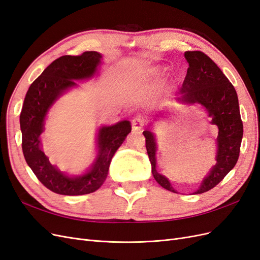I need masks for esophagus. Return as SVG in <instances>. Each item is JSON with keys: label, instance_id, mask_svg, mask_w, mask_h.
Wrapping results in <instances>:
<instances>
[{"label": "esophagus", "instance_id": "obj_1", "mask_svg": "<svg viewBox=\"0 0 260 260\" xmlns=\"http://www.w3.org/2000/svg\"><path fill=\"white\" fill-rule=\"evenodd\" d=\"M144 124H145V118H144V116L142 114L137 115L132 119V129L133 130H136V131L141 130V129L144 127Z\"/></svg>", "mask_w": 260, "mask_h": 260}]
</instances>
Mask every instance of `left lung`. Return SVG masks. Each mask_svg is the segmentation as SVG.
I'll use <instances>...</instances> for the list:
<instances>
[{"label": "left lung", "mask_w": 260, "mask_h": 260, "mask_svg": "<svg viewBox=\"0 0 260 260\" xmlns=\"http://www.w3.org/2000/svg\"><path fill=\"white\" fill-rule=\"evenodd\" d=\"M184 56L188 68L178 101L203 105L212 117L211 123L216 124L219 130L217 164L195 192L202 194L222 181L237 164L243 138V122L237 91L216 62L201 51H186ZM143 135L153 177L164 188L176 193L168 179L156 170V142L153 133L146 129Z\"/></svg>", "instance_id": "1"}]
</instances>
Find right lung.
Returning <instances> with one entry per match:
<instances>
[{"instance_id":"1","label":"right lung","mask_w":260,"mask_h":260,"mask_svg":"<svg viewBox=\"0 0 260 260\" xmlns=\"http://www.w3.org/2000/svg\"><path fill=\"white\" fill-rule=\"evenodd\" d=\"M101 58V54L91 51L55 59L31 83L23 101L19 118L23 156L38 180L56 194L84 195L99 190L106 180L115 152L131 131L128 120L101 128L96 161L85 175L77 178H69L55 168L40 147V135L49 108L62 92L77 85L75 80L86 79L95 74Z\"/></svg>"}]
</instances>
